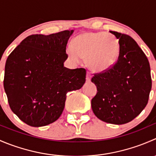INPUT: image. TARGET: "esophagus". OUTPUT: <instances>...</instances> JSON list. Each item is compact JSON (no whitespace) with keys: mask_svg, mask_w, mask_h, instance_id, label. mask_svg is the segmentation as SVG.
Returning <instances> with one entry per match:
<instances>
[{"mask_svg":"<svg viewBox=\"0 0 156 156\" xmlns=\"http://www.w3.org/2000/svg\"><path fill=\"white\" fill-rule=\"evenodd\" d=\"M90 79H91V75L89 73V72H87V78H86V81H87V82H89V81H90Z\"/></svg>","mask_w":156,"mask_h":156,"instance_id":"esophagus-1","label":"esophagus"}]
</instances>
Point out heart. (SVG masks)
Instances as JSON below:
<instances>
[{
  "instance_id": "heart-1",
  "label": "heart",
  "mask_w": 156,
  "mask_h": 156,
  "mask_svg": "<svg viewBox=\"0 0 156 156\" xmlns=\"http://www.w3.org/2000/svg\"><path fill=\"white\" fill-rule=\"evenodd\" d=\"M72 48L69 47L66 53L74 62L87 58L89 68L94 72H103L113 66L119 53V44L109 34L89 32L79 34L72 41Z\"/></svg>"
}]
</instances>
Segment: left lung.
I'll use <instances>...</instances> for the list:
<instances>
[{"instance_id":"8db88e82","label":"left lung","mask_w":156,"mask_h":156,"mask_svg":"<svg viewBox=\"0 0 156 156\" xmlns=\"http://www.w3.org/2000/svg\"><path fill=\"white\" fill-rule=\"evenodd\" d=\"M119 40V55L113 66L94 74L97 93L91 100L94 115L103 122L123 125L144 110L152 88L150 66L136 42L125 34L109 31Z\"/></svg>"}]
</instances>
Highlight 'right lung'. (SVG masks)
Listing matches in <instances>:
<instances>
[{"label":"right lung","instance_id":"right-lung-1","mask_svg":"<svg viewBox=\"0 0 156 156\" xmlns=\"http://www.w3.org/2000/svg\"><path fill=\"white\" fill-rule=\"evenodd\" d=\"M73 31L31 34L7 57L4 87L9 105L28 125L42 127L57 120L67 93L85 83V69L64 67L66 45Z\"/></svg>","mask_w":156,"mask_h":156}]
</instances>
